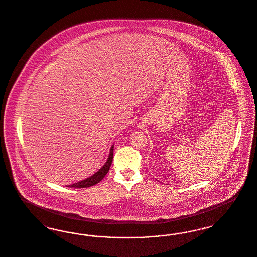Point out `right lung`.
<instances>
[{"label": "right lung", "instance_id": "1", "mask_svg": "<svg viewBox=\"0 0 257 257\" xmlns=\"http://www.w3.org/2000/svg\"><path fill=\"white\" fill-rule=\"evenodd\" d=\"M113 150H114V146H112L110 149V154H109L107 161L96 173H95L93 176H91V177H89V178H87V179H85V180H83V181L78 182V183L70 185L68 187H70V188H88V187H92L95 184L99 183L108 173L109 168H110L111 163L113 161Z\"/></svg>", "mask_w": 257, "mask_h": 257}]
</instances>
